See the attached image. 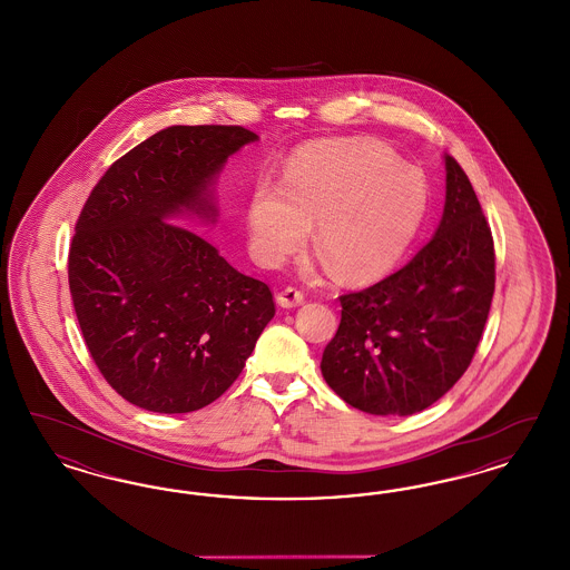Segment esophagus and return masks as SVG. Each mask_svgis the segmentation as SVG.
<instances>
[{
    "label": "esophagus",
    "instance_id": "34e87169",
    "mask_svg": "<svg viewBox=\"0 0 570 570\" xmlns=\"http://www.w3.org/2000/svg\"><path fill=\"white\" fill-rule=\"evenodd\" d=\"M277 305H282V307H297L301 305L303 301H305V295L297 291V288H293V286H288V288H284L282 293H277Z\"/></svg>",
    "mask_w": 570,
    "mask_h": 570
}]
</instances>
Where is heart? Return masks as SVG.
I'll return each mask as SVG.
<instances>
[{"label": "heart", "instance_id": "b5f03b06", "mask_svg": "<svg viewBox=\"0 0 570 570\" xmlns=\"http://www.w3.org/2000/svg\"><path fill=\"white\" fill-rule=\"evenodd\" d=\"M428 212L419 168L372 138L312 142L288 160L282 186L261 181L245 222L254 258L275 267L297 252L314 226V247L342 282L391 272Z\"/></svg>", "mask_w": 570, "mask_h": 570}]
</instances>
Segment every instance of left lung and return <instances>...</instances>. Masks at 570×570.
<instances>
[{"label":"left lung","mask_w":570,"mask_h":570,"mask_svg":"<svg viewBox=\"0 0 570 570\" xmlns=\"http://www.w3.org/2000/svg\"><path fill=\"white\" fill-rule=\"evenodd\" d=\"M446 196L434 237L367 291L340 297L326 344V384L353 407L407 416L438 402L468 370L495 286L488 219L455 158L444 156Z\"/></svg>","instance_id":"1"}]
</instances>
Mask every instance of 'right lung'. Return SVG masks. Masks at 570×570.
I'll return each instance as SVG.
<instances>
[{"mask_svg": "<svg viewBox=\"0 0 570 570\" xmlns=\"http://www.w3.org/2000/svg\"><path fill=\"white\" fill-rule=\"evenodd\" d=\"M256 140L242 126H170L112 164L82 207L68 258L75 312L98 370L135 406H209L275 314L265 282L173 224H216L217 177Z\"/></svg>", "mask_w": 570, "mask_h": 570, "instance_id": "add662e5", "label": "right lung"}]
</instances>
